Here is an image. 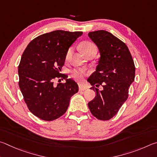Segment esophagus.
<instances>
[{"mask_svg": "<svg viewBox=\"0 0 157 157\" xmlns=\"http://www.w3.org/2000/svg\"><path fill=\"white\" fill-rule=\"evenodd\" d=\"M86 88L85 87H83V86H81V85H79V91H84V90H86Z\"/></svg>", "mask_w": 157, "mask_h": 157, "instance_id": "34e87169", "label": "esophagus"}]
</instances>
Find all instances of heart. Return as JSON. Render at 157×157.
Here are the masks:
<instances>
[{
  "label": "heart",
  "instance_id": "b5f03b06",
  "mask_svg": "<svg viewBox=\"0 0 157 157\" xmlns=\"http://www.w3.org/2000/svg\"><path fill=\"white\" fill-rule=\"evenodd\" d=\"M81 48L82 52H83V53L85 55H87L90 52L92 51H97V48H96L95 45L93 43L90 42V41H84V42L81 43ZM71 50H72L71 48H70L67 49L65 56L66 59H67L70 57L71 53ZM71 74L74 79H76V80L78 81H81L84 78L85 76L87 75V72H86L85 70H82V69H74V70L71 71Z\"/></svg>",
  "mask_w": 157,
  "mask_h": 157
}]
</instances>
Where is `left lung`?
I'll return each instance as SVG.
<instances>
[{"mask_svg":"<svg viewBox=\"0 0 157 157\" xmlns=\"http://www.w3.org/2000/svg\"><path fill=\"white\" fill-rule=\"evenodd\" d=\"M88 36L101 54L97 70L87 80L96 92L88 107L93 116L107 121L117 114L128 99L129 87L135 77V65L127 45L111 33L98 30L89 32ZM101 85L103 90L97 88Z\"/></svg>","mask_w":157,"mask_h":157,"instance_id":"obj_1","label":"left lung"}]
</instances>
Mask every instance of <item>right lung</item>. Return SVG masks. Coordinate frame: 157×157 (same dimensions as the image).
Listing matches in <instances>:
<instances>
[{"instance_id":"1","label":"right lung","mask_w":157,"mask_h":157,"mask_svg":"<svg viewBox=\"0 0 157 157\" xmlns=\"http://www.w3.org/2000/svg\"><path fill=\"white\" fill-rule=\"evenodd\" d=\"M82 32L56 30L40 35L23 52L18 65V85L27 108L39 119L50 121L65 113L78 85L60 72L66 52ZM62 78L65 83L53 84Z\"/></svg>"}]
</instances>
